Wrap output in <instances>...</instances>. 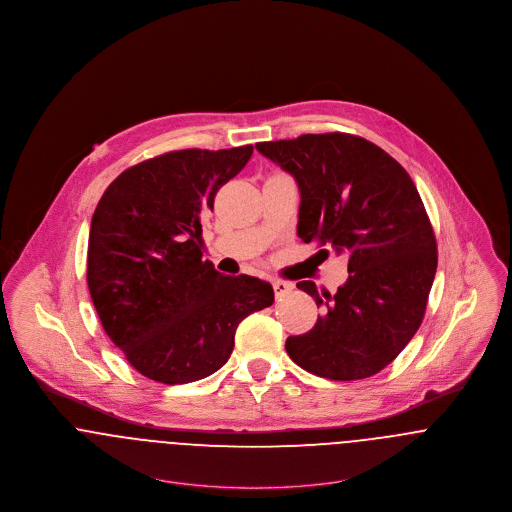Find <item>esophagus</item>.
<instances>
[{"instance_id":"obj_1","label":"esophagus","mask_w":512,"mask_h":512,"mask_svg":"<svg viewBox=\"0 0 512 512\" xmlns=\"http://www.w3.org/2000/svg\"><path fill=\"white\" fill-rule=\"evenodd\" d=\"M272 288H274L276 298H282V296H286V294H290L294 290V284L292 282H284V280H272Z\"/></svg>"}]
</instances>
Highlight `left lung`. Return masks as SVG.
<instances>
[{
  "mask_svg": "<svg viewBox=\"0 0 512 512\" xmlns=\"http://www.w3.org/2000/svg\"><path fill=\"white\" fill-rule=\"evenodd\" d=\"M255 147L298 181L301 240L317 241L321 259L329 247L348 255L350 276L334 296L298 282L325 313L311 331L288 336V356L332 381L379 373L420 329L437 271V241L414 181L391 154L348 133Z\"/></svg>",
  "mask_w": 512,
  "mask_h": 512,
  "instance_id": "obj_1",
  "label": "left lung"
}]
</instances>
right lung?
Returning a JSON list of instances; mask_svg holds the SVG:
<instances>
[{"mask_svg": "<svg viewBox=\"0 0 512 512\" xmlns=\"http://www.w3.org/2000/svg\"><path fill=\"white\" fill-rule=\"evenodd\" d=\"M253 147L185 149L121 172L92 214L87 282L110 340L145 377L199 381L234 350L241 321L272 305L265 280L203 261L201 220Z\"/></svg>", "mask_w": 512, "mask_h": 512, "instance_id": "right-lung-1", "label": "right lung"}]
</instances>
